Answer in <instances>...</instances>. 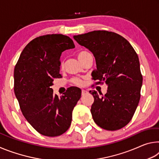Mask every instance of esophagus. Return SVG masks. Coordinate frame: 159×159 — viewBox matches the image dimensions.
<instances>
[{"label":"esophagus","mask_w":159,"mask_h":159,"mask_svg":"<svg viewBox=\"0 0 159 159\" xmlns=\"http://www.w3.org/2000/svg\"><path fill=\"white\" fill-rule=\"evenodd\" d=\"M87 93H88V91H87V90H81L82 95H85V94H87Z\"/></svg>","instance_id":"34e87169"}]
</instances>
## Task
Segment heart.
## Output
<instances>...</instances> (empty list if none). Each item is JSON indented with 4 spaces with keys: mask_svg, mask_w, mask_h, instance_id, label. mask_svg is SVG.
I'll return each mask as SVG.
<instances>
[{
    "mask_svg": "<svg viewBox=\"0 0 159 159\" xmlns=\"http://www.w3.org/2000/svg\"><path fill=\"white\" fill-rule=\"evenodd\" d=\"M86 52H80V53H79V57H80V56L81 55H83V54L84 53H85ZM71 82L74 83V84H75V85H82V84H83V80L80 79V78H77V77H75V78H73V79H71Z\"/></svg>",
    "mask_w": 159,
    "mask_h": 159,
    "instance_id": "obj_1",
    "label": "heart"
}]
</instances>
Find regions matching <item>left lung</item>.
Returning a JSON list of instances; mask_svg holds the SVG:
<instances>
[{
    "instance_id": "obj_1",
    "label": "left lung",
    "mask_w": 159,
    "mask_h": 159,
    "mask_svg": "<svg viewBox=\"0 0 159 159\" xmlns=\"http://www.w3.org/2000/svg\"><path fill=\"white\" fill-rule=\"evenodd\" d=\"M74 39L95 58L93 79L108 86L104 95L90 91L94 98L90 109L94 121L107 130H119L130 121L140 99L142 76L138 56L130 43L114 32L93 31Z\"/></svg>"
}]
</instances>
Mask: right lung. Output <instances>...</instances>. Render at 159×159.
<instances>
[{
  "mask_svg": "<svg viewBox=\"0 0 159 159\" xmlns=\"http://www.w3.org/2000/svg\"><path fill=\"white\" fill-rule=\"evenodd\" d=\"M74 48L73 41L62 34L37 37L24 48L15 65L14 91L21 111L43 135H61L71 125L72 111L81 90L71 87L58 98L50 87L54 79L61 77V53Z\"/></svg>",
  "mask_w": 159,
  "mask_h": 159,
  "instance_id": "1",
  "label": "right lung"
}]
</instances>
